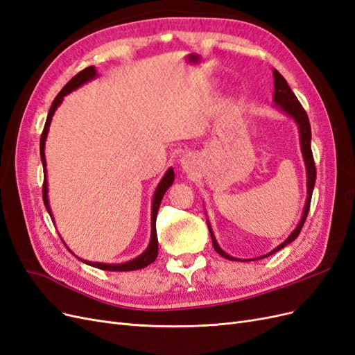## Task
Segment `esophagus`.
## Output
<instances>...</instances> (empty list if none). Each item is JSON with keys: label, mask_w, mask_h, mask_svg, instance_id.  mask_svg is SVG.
Returning a JSON list of instances; mask_svg holds the SVG:
<instances>
[{"label": "esophagus", "mask_w": 355, "mask_h": 355, "mask_svg": "<svg viewBox=\"0 0 355 355\" xmlns=\"http://www.w3.org/2000/svg\"><path fill=\"white\" fill-rule=\"evenodd\" d=\"M197 164V158L194 154H185L180 159V166L185 171H191Z\"/></svg>", "instance_id": "34e87169"}]
</instances>
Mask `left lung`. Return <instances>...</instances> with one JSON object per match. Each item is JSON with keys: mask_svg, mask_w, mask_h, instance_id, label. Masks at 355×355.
I'll list each match as a JSON object with an SVG mask.
<instances>
[{"mask_svg": "<svg viewBox=\"0 0 355 355\" xmlns=\"http://www.w3.org/2000/svg\"><path fill=\"white\" fill-rule=\"evenodd\" d=\"M274 75V106L275 108L280 110L282 112H284L286 115H288L290 118H293V121L297 124V130H299V141H300V151H302V157L305 161V168H306V201H305V207L302 211V218H300L297 227L292 231V234L288 235V237L280 244L277 245L274 250H271L270 253H266L263 256L259 257H254V259H240V257H234L230 256L228 253H225L220 245L218 244L216 239H214V234L213 230L210 227V222L207 219V227H209V232H210V237H211V243L214 250H216L222 257L228 261H237V262H250V261H256V259H263V257L270 256L278 250H282L283 247H286L287 244H290L292 241H295L297 239V235L302 230L304 223L306 220L308 216V211H309V204H311V197H313V191H314V185H315V164H314V158H313V151H311V125H309V120H308V115L305 112V110L302 108V105L297 101V98L295 96V93L292 92V89L288 87L287 81L284 80L283 75L278 72L277 69L272 71Z\"/></svg>", "mask_w": 355, "mask_h": 355, "instance_id": "1", "label": "left lung"}]
</instances>
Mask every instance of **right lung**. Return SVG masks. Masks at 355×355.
Masks as SVG:
<instances>
[{
  "label": "right lung",
  "instance_id": "obj_1",
  "mask_svg": "<svg viewBox=\"0 0 355 355\" xmlns=\"http://www.w3.org/2000/svg\"><path fill=\"white\" fill-rule=\"evenodd\" d=\"M96 77H99L98 71H96L94 67H89L83 69L81 72H78L77 75L72 80H69L67 83L65 87H63L59 94L53 101L51 106H50V111L47 115V120H46V125H44V130H42L41 135V141H40V155H41V161H42V168H44V184H42V200H44V206L50 214V218L53 220V214H51V209H50V204H49V184H47V163H46V154H44V148H46V139L49 135V127L51 123V118L55 115L58 106L63 102V98H65L67 94H69L71 92L77 90L78 87H81L83 84L89 83L92 80H94ZM173 180H175V171L173 168H168L166 171V175L161 178L159 184L157 185V189L154 192V198H153V214H151V240H149V244L145 249L144 253L139 254L137 257L132 261H127L124 263H103V262H90V261H84L81 257L78 259L84 263H87L90 266L98 268V270H103V271H136V270H142V268L148 266L149 263H153L157 259V254H158V239H157V228H155V220H157V213H158V207L161 204V200H163L166 191L173 185ZM67 245V244H65ZM68 247V245H67ZM69 250V247H68ZM71 252V250H69ZM72 253V252H71ZM73 254V253H72Z\"/></svg>",
  "mask_w": 355,
  "mask_h": 355
}]
</instances>
